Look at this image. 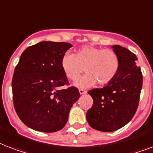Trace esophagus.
<instances>
[{"instance_id":"obj_1","label":"esophagus","mask_w":153,"mask_h":153,"mask_svg":"<svg viewBox=\"0 0 153 153\" xmlns=\"http://www.w3.org/2000/svg\"><path fill=\"white\" fill-rule=\"evenodd\" d=\"M79 93H80V94H84L86 93V91H85V90H83V89H79Z\"/></svg>"}]
</instances>
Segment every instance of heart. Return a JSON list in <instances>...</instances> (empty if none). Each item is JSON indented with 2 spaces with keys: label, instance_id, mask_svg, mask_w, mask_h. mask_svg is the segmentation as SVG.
<instances>
[{
  "label": "heart",
  "instance_id": "b5f03b06",
  "mask_svg": "<svg viewBox=\"0 0 153 153\" xmlns=\"http://www.w3.org/2000/svg\"><path fill=\"white\" fill-rule=\"evenodd\" d=\"M61 67L65 75L75 80L83 72L86 74L75 82L79 87L86 88L96 83L104 86L110 83L120 69V59L116 51L93 45H84L74 54L66 53L61 59Z\"/></svg>",
  "mask_w": 153,
  "mask_h": 153
}]
</instances>
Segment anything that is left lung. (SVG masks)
Masks as SVG:
<instances>
[{"mask_svg": "<svg viewBox=\"0 0 153 153\" xmlns=\"http://www.w3.org/2000/svg\"><path fill=\"white\" fill-rule=\"evenodd\" d=\"M112 48L120 59L118 73L103 88L88 91L94 102L86 112V120L92 128L102 132L117 130L132 120L138 108L143 84L135 54L119 45Z\"/></svg>", "mask_w": 153, "mask_h": 153, "instance_id": "1", "label": "left lung"}]
</instances>
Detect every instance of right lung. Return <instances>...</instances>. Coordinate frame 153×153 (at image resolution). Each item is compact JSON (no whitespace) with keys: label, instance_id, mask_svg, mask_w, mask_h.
Masks as SVG:
<instances>
[{"label":"right lung","instance_id":"obj_1","mask_svg":"<svg viewBox=\"0 0 153 153\" xmlns=\"http://www.w3.org/2000/svg\"><path fill=\"white\" fill-rule=\"evenodd\" d=\"M72 45L43 41L28 47L16 66L13 80L14 108L23 123L34 130L53 133L62 129L73 104L80 97L61 67V59Z\"/></svg>","mask_w":153,"mask_h":153}]
</instances>
